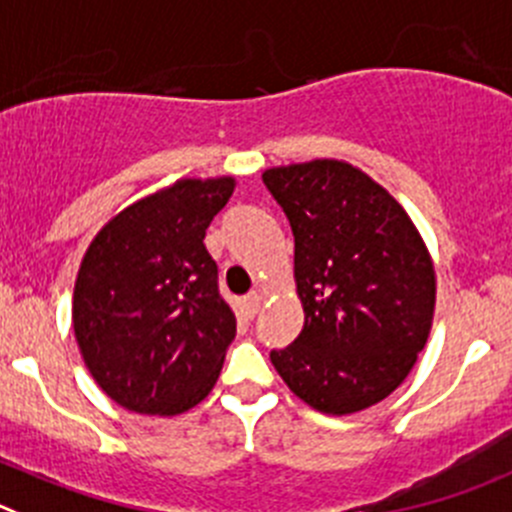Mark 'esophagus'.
I'll list each match as a JSON object with an SVG mask.
<instances>
[{"label":"esophagus","mask_w":512,"mask_h":512,"mask_svg":"<svg viewBox=\"0 0 512 512\" xmlns=\"http://www.w3.org/2000/svg\"><path fill=\"white\" fill-rule=\"evenodd\" d=\"M260 305H262V293L260 290H255V293H250L245 298V308H247V315H255L257 310H260Z\"/></svg>","instance_id":"1"}]
</instances>
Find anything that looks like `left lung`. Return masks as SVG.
<instances>
[{
    "mask_svg": "<svg viewBox=\"0 0 512 512\" xmlns=\"http://www.w3.org/2000/svg\"><path fill=\"white\" fill-rule=\"evenodd\" d=\"M262 181L295 237L305 323L270 353L295 396L333 417L391 394L417 364L434 318V265L409 214L336 159L275 166Z\"/></svg>",
    "mask_w": 512,
    "mask_h": 512,
    "instance_id": "obj_1",
    "label": "left lung"
}]
</instances>
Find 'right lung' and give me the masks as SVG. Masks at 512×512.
I'll list each match as a JSON object with an SVG mask.
<instances>
[{"instance_id": "right-lung-1", "label": "right lung", "mask_w": 512, "mask_h": 512, "mask_svg": "<svg viewBox=\"0 0 512 512\" xmlns=\"http://www.w3.org/2000/svg\"><path fill=\"white\" fill-rule=\"evenodd\" d=\"M232 191V176L179 179L118 212L80 262L75 341L128 412L174 417L217 384L237 321L204 234Z\"/></svg>"}]
</instances>
